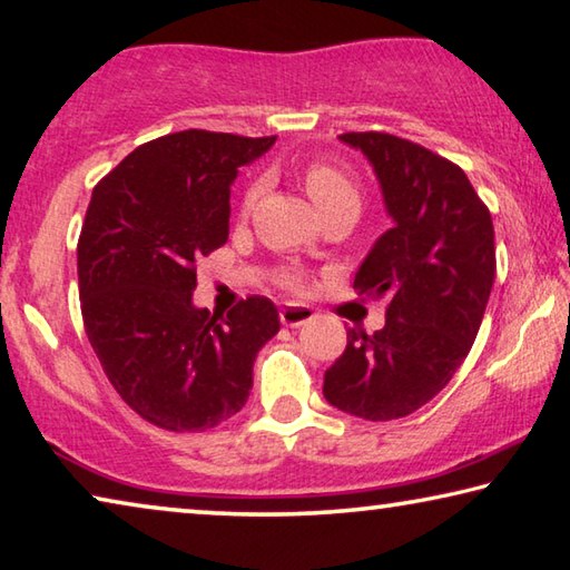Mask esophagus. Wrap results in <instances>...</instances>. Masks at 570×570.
Wrapping results in <instances>:
<instances>
[{
    "label": "esophagus",
    "instance_id": "1",
    "mask_svg": "<svg viewBox=\"0 0 570 570\" xmlns=\"http://www.w3.org/2000/svg\"><path fill=\"white\" fill-rule=\"evenodd\" d=\"M278 316H282V324L284 326H302L306 322H312L316 312L312 306L306 304H286L282 306V312H278Z\"/></svg>",
    "mask_w": 570,
    "mask_h": 570
}]
</instances>
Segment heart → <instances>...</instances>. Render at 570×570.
<instances>
[{
	"instance_id": "obj_1",
	"label": "heart",
	"mask_w": 570,
	"mask_h": 570,
	"mask_svg": "<svg viewBox=\"0 0 570 570\" xmlns=\"http://www.w3.org/2000/svg\"><path fill=\"white\" fill-rule=\"evenodd\" d=\"M304 188L308 193V198L314 200V206L320 208L322 214H326V210H332L336 206H344V204H352L360 208V188H356V183L346 176L342 168H336L326 160L308 163V166L304 168ZM262 190H264V180L250 183L246 196H244L246 210L256 204L258 193Z\"/></svg>"
}]
</instances>
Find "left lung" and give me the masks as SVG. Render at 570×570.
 Returning <instances> with one entry per match:
<instances>
[{"label":"left lung","instance_id":"left-lung-1","mask_svg":"<svg viewBox=\"0 0 570 570\" xmlns=\"http://www.w3.org/2000/svg\"><path fill=\"white\" fill-rule=\"evenodd\" d=\"M340 140L377 176L392 228L354 274V292L390 296L372 336L346 330V350L324 374V397L354 417H407L452 380L475 342L495 282V230L455 163L390 132Z\"/></svg>","mask_w":570,"mask_h":570}]
</instances>
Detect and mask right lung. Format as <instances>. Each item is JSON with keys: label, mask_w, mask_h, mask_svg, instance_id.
Here are the masks:
<instances>
[{"label": "right lung", "mask_w": 570, "mask_h": 570, "mask_svg": "<svg viewBox=\"0 0 570 570\" xmlns=\"http://www.w3.org/2000/svg\"><path fill=\"white\" fill-rule=\"evenodd\" d=\"M276 138L183 130L135 148L92 190L77 244L82 322L105 374L142 420L216 428L244 407L276 336L272 298L226 316L193 304L196 264L228 240L238 168Z\"/></svg>", "instance_id": "1"}]
</instances>
